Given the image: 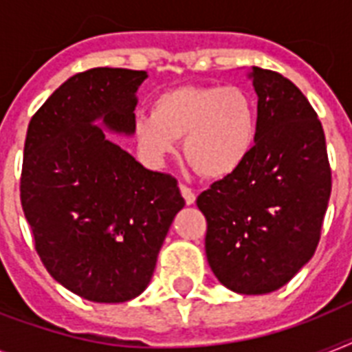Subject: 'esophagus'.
I'll use <instances>...</instances> for the list:
<instances>
[{
    "label": "esophagus",
    "mask_w": 352,
    "mask_h": 352,
    "mask_svg": "<svg viewBox=\"0 0 352 352\" xmlns=\"http://www.w3.org/2000/svg\"><path fill=\"white\" fill-rule=\"evenodd\" d=\"M179 188H181V193L182 197H184V201H186V204H193L195 203V193H193V190L190 186H186V184H179Z\"/></svg>",
    "instance_id": "1"
}]
</instances>
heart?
I'll use <instances>...</instances> for the list:
<instances>
[{"label": "heart", "mask_w": 352, "mask_h": 352, "mask_svg": "<svg viewBox=\"0 0 352 352\" xmlns=\"http://www.w3.org/2000/svg\"><path fill=\"white\" fill-rule=\"evenodd\" d=\"M133 133L138 148L153 162L177 151L184 138V157L208 179L234 173L250 155L257 137V109L241 87L181 85L160 93L151 115H138Z\"/></svg>", "instance_id": "b5f03b06"}]
</instances>
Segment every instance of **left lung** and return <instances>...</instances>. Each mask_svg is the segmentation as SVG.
<instances>
[{
	"instance_id": "obj_1",
	"label": "left lung",
	"mask_w": 352,
	"mask_h": 352,
	"mask_svg": "<svg viewBox=\"0 0 352 352\" xmlns=\"http://www.w3.org/2000/svg\"><path fill=\"white\" fill-rule=\"evenodd\" d=\"M257 137L243 164L197 197L206 257L221 283L267 294L316 252L331 197L322 122L283 74L254 67Z\"/></svg>"
}]
</instances>
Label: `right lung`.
I'll return each mask as SVG.
<instances>
[{
	"instance_id": "add662e5",
	"label": "right lung",
	"mask_w": 352,
	"mask_h": 352,
	"mask_svg": "<svg viewBox=\"0 0 352 352\" xmlns=\"http://www.w3.org/2000/svg\"><path fill=\"white\" fill-rule=\"evenodd\" d=\"M146 78L118 67L74 74L34 113L25 138L19 197L36 252L58 283L96 303L148 287L184 206L175 177L146 170L96 124L131 135Z\"/></svg>"
}]
</instances>
